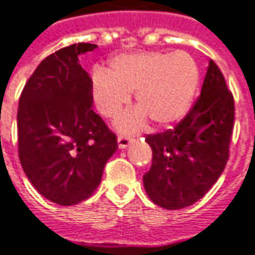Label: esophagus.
I'll return each instance as SVG.
<instances>
[{"label": "esophagus", "mask_w": 255, "mask_h": 255, "mask_svg": "<svg viewBox=\"0 0 255 255\" xmlns=\"http://www.w3.org/2000/svg\"><path fill=\"white\" fill-rule=\"evenodd\" d=\"M130 142H132V139H130L129 136H123V134L118 136V143H119V147H122V149H125V147L129 146V145H130Z\"/></svg>", "instance_id": "1"}]
</instances>
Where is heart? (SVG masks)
<instances>
[{"label": "heart", "mask_w": 255, "mask_h": 255, "mask_svg": "<svg viewBox=\"0 0 255 255\" xmlns=\"http://www.w3.org/2000/svg\"><path fill=\"white\" fill-rule=\"evenodd\" d=\"M199 83V70L188 53H130L112 60L108 74L96 70L92 90L96 105L106 118H115L134 93L139 109L126 113L116 126L134 132L146 116L165 126L182 119L189 110Z\"/></svg>", "instance_id": "obj_1"}]
</instances>
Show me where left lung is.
<instances>
[{
    "label": "left lung",
    "mask_w": 255,
    "mask_h": 255,
    "mask_svg": "<svg viewBox=\"0 0 255 255\" xmlns=\"http://www.w3.org/2000/svg\"><path fill=\"white\" fill-rule=\"evenodd\" d=\"M234 97L211 60L201 95L173 129L146 134L152 165L143 175L147 197L165 210L195 204L221 176L230 158Z\"/></svg>",
    "instance_id": "obj_1"
}]
</instances>
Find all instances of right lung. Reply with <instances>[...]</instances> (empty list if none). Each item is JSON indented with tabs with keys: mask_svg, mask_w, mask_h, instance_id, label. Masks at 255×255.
Segmentation results:
<instances>
[{
	"mask_svg": "<svg viewBox=\"0 0 255 255\" xmlns=\"http://www.w3.org/2000/svg\"><path fill=\"white\" fill-rule=\"evenodd\" d=\"M96 47L79 43L50 54L19 96L21 166L43 197L63 207L92 197L118 149L116 134L93 112L92 79L79 64Z\"/></svg>",
	"mask_w": 255,
	"mask_h": 255,
	"instance_id": "1",
	"label": "right lung"
}]
</instances>
